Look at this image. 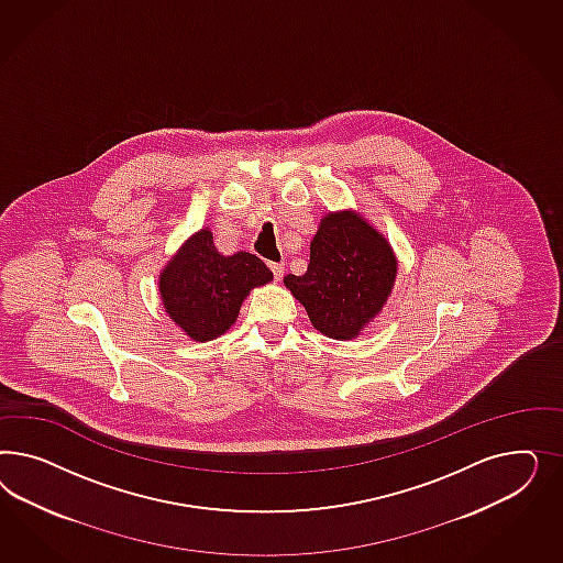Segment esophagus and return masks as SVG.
Returning <instances> with one entry per match:
<instances>
[{"label":"esophagus","mask_w":563,"mask_h":563,"mask_svg":"<svg viewBox=\"0 0 563 563\" xmlns=\"http://www.w3.org/2000/svg\"><path fill=\"white\" fill-rule=\"evenodd\" d=\"M271 268H273L274 278L280 280L285 274V264H271Z\"/></svg>","instance_id":"1"}]
</instances>
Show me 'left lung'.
<instances>
[{"instance_id": "8db88e82", "label": "left lung", "mask_w": 563, "mask_h": 563, "mask_svg": "<svg viewBox=\"0 0 563 563\" xmlns=\"http://www.w3.org/2000/svg\"><path fill=\"white\" fill-rule=\"evenodd\" d=\"M396 274L390 241L361 212L339 210L320 221L307 273L285 276V287L306 307L316 330L334 341H353L386 306Z\"/></svg>"}]
</instances>
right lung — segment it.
<instances>
[{
  "mask_svg": "<svg viewBox=\"0 0 563 563\" xmlns=\"http://www.w3.org/2000/svg\"><path fill=\"white\" fill-rule=\"evenodd\" d=\"M273 273L247 252L222 256L205 227L184 241L158 276L161 301L170 322L191 341L219 339L238 320L250 290L268 285Z\"/></svg>",
  "mask_w": 563,
  "mask_h": 563,
  "instance_id": "1",
  "label": "right lung"
}]
</instances>
